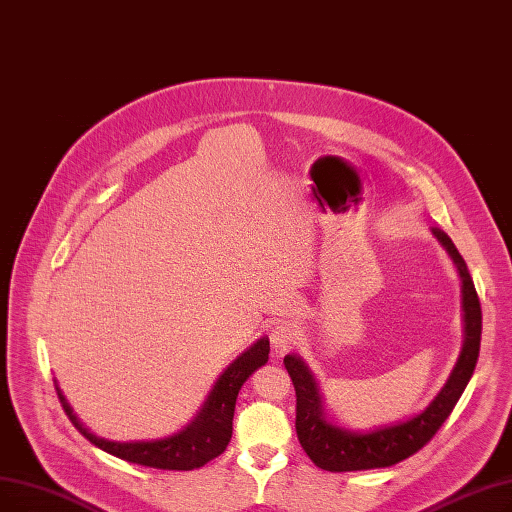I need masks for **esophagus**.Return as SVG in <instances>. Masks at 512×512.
I'll use <instances>...</instances> for the list:
<instances>
[{
  "mask_svg": "<svg viewBox=\"0 0 512 512\" xmlns=\"http://www.w3.org/2000/svg\"><path fill=\"white\" fill-rule=\"evenodd\" d=\"M295 343H297V328L293 324L282 322V324L274 326V330H272V345H274V349L286 351V349H291Z\"/></svg>",
  "mask_w": 512,
  "mask_h": 512,
  "instance_id": "1",
  "label": "esophagus"
}]
</instances>
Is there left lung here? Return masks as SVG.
I'll return each instance as SVG.
<instances>
[{
	"instance_id": "left-lung-1",
	"label": "left lung",
	"mask_w": 512,
	"mask_h": 512,
	"mask_svg": "<svg viewBox=\"0 0 512 512\" xmlns=\"http://www.w3.org/2000/svg\"><path fill=\"white\" fill-rule=\"evenodd\" d=\"M435 238L446 247L454 259L462 280V309H464V345L460 358L450 374L448 383L437 393V397L414 418L397 422L391 427H381L368 433L345 431L330 425L324 418L322 399L318 385L309 368L297 355H286L284 366L295 385L297 395V418L295 429L301 448L316 466L330 473L368 471L383 469L410 458L420 448H425L439 431V427L452 414L464 387L469 385L473 370L477 366L481 347V303L475 291L473 278L466 270L462 255L456 251L448 234L433 228Z\"/></svg>"
}]
</instances>
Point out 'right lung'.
I'll return each instance as SVG.
<instances>
[{
    "label": "right lung",
    "mask_w": 512,
    "mask_h": 512,
    "mask_svg": "<svg viewBox=\"0 0 512 512\" xmlns=\"http://www.w3.org/2000/svg\"><path fill=\"white\" fill-rule=\"evenodd\" d=\"M270 353V341L259 339L255 345H251L247 351L224 370L215 383L209 399L205 402L203 410L196 414V418L184 427L180 433H175L165 439H154V441H108L102 437H96L94 433L87 431L77 416L73 414L69 402H66L64 395L58 391V399L71 418L75 429L90 439L94 446L100 450L113 454L117 458H123L133 464L150 466V469H163V471H192L201 469L209 460L217 458L221 452L228 448L232 439V420H234V406L236 397L242 387V383L249 379V376L268 362Z\"/></svg>",
    "instance_id": "1"
}]
</instances>
